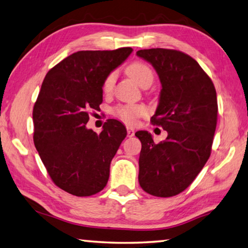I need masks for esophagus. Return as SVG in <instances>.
<instances>
[{"label":"esophagus","mask_w":248,"mask_h":248,"mask_svg":"<svg viewBox=\"0 0 248 248\" xmlns=\"http://www.w3.org/2000/svg\"><path fill=\"white\" fill-rule=\"evenodd\" d=\"M134 135H135V129H134L133 127H127V136L128 137H133Z\"/></svg>","instance_id":"obj_1"}]
</instances>
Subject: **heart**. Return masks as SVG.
I'll list each match as a JSON object with an SVG mask.
<instances>
[{
	"mask_svg": "<svg viewBox=\"0 0 248 248\" xmlns=\"http://www.w3.org/2000/svg\"><path fill=\"white\" fill-rule=\"evenodd\" d=\"M126 71L128 75L131 76L140 87L144 86L147 82H153L154 80V72L153 69L140 61H135L128 65ZM116 80V73L111 72L104 78L102 82V90L108 93L113 89V86ZM147 113V108L141 104H124L114 108V114L127 124H134L138 117L145 115Z\"/></svg>",
	"mask_w": 248,
	"mask_h": 248,
	"instance_id": "1",
	"label": "heart"
}]
</instances>
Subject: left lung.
<instances>
[{"instance_id": "1", "label": "left lung", "mask_w": 248, "mask_h": 248, "mask_svg": "<svg viewBox=\"0 0 248 248\" xmlns=\"http://www.w3.org/2000/svg\"><path fill=\"white\" fill-rule=\"evenodd\" d=\"M136 54L158 74L162 89L151 123L168 132L159 144L148 132H136L141 142L138 181L153 196L172 197L193 183L210 157L218 117L216 88L184 52L157 47Z\"/></svg>"}]
</instances>
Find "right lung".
Masks as SVG:
<instances>
[{"label":"right lung","mask_w":248,"mask_h":248,"mask_svg":"<svg viewBox=\"0 0 248 248\" xmlns=\"http://www.w3.org/2000/svg\"><path fill=\"white\" fill-rule=\"evenodd\" d=\"M132 47L78 51L52 67L33 106V142L53 183L78 197L102 190L126 128L108 120L100 134L86 127L102 103V82Z\"/></svg>","instance_id":"add662e5"}]
</instances>
